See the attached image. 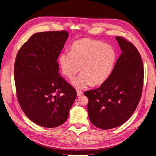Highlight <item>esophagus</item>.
<instances>
[{
  "mask_svg": "<svg viewBox=\"0 0 156 156\" xmlns=\"http://www.w3.org/2000/svg\"><path fill=\"white\" fill-rule=\"evenodd\" d=\"M76 93H77V96H78V97L82 96V95H83V92H81V91H80V90H77V91H76Z\"/></svg>",
  "mask_w": 156,
  "mask_h": 156,
  "instance_id": "esophagus-1",
  "label": "esophagus"
}]
</instances>
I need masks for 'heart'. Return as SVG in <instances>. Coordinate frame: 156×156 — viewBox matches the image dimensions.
Wrapping results in <instances>:
<instances>
[{
    "label": "heart",
    "mask_w": 156,
    "mask_h": 156,
    "mask_svg": "<svg viewBox=\"0 0 156 156\" xmlns=\"http://www.w3.org/2000/svg\"><path fill=\"white\" fill-rule=\"evenodd\" d=\"M116 52L101 41L83 38L75 41L69 52L61 54L59 63L63 75L71 79L81 69L83 73L71 81L77 89L99 85L107 80L113 70Z\"/></svg>",
    "instance_id": "1"
}]
</instances>
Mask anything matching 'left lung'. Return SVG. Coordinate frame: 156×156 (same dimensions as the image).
Masks as SVG:
<instances>
[{
  "mask_svg": "<svg viewBox=\"0 0 156 156\" xmlns=\"http://www.w3.org/2000/svg\"><path fill=\"white\" fill-rule=\"evenodd\" d=\"M121 50L108 79L99 88L85 92L87 111L92 123L109 129L122 125L140 101L144 85V66L136 48L121 37H116Z\"/></svg>",
  "mask_w": 156,
  "mask_h": 156,
  "instance_id": "1",
  "label": "left lung"
}]
</instances>
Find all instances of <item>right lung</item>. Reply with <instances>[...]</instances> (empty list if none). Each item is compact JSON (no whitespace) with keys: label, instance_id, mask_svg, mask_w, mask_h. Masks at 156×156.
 <instances>
[{"label":"right lung","instance_id":"right-lung-1","mask_svg":"<svg viewBox=\"0 0 156 156\" xmlns=\"http://www.w3.org/2000/svg\"><path fill=\"white\" fill-rule=\"evenodd\" d=\"M68 36L66 31L37 33L16 57L14 73L19 104L26 116L40 126L63 124L76 99L75 89L60 76L57 62Z\"/></svg>","mask_w":156,"mask_h":156}]
</instances>
